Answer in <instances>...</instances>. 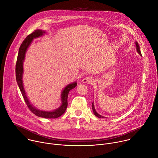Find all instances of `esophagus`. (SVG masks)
<instances>
[{
  "instance_id": "34e87169",
  "label": "esophagus",
  "mask_w": 158,
  "mask_h": 158,
  "mask_svg": "<svg viewBox=\"0 0 158 158\" xmlns=\"http://www.w3.org/2000/svg\"><path fill=\"white\" fill-rule=\"evenodd\" d=\"M93 81V79L89 77H85L82 80V82L83 83H91Z\"/></svg>"
}]
</instances>
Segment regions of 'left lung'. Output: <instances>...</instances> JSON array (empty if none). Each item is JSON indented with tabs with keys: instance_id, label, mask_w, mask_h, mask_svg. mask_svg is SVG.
<instances>
[{
	"instance_id": "left-lung-1",
	"label": "left lung",
	"mask_w": 158,
	"mask_h": 158,
	"mask_svg": "<svg viewBox=\"0 0 158 158\" xmlns=\"http://www.w3.org/2000/svg\"><path fill=\"white\" fill-rule=\"evenodd\" d=\"M135 45H136V50H137V52L139 54V55L140 56H142V55H141V51H140V48H139V44H138V43L137 42H135ZM92 110H93V113H94V114L96 116H97L98 118H105L104 116H102V115H100V114H99L97 112V111L95 110V108H94V103L93 102L92 103Z\"/></svg>"
}]
</instances>
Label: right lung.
I'll list each match as a JSON object with an SVG mask.
<instances>
[{"instance_id":"add662e5","label":"right lung","mask_w":158,"mask_h":158,"mask_svg":"<svg viewBox=\"0 0 158 158\" xmlns=\"http://www.w3.org/2000/svg\"><path fill=\"white\" fill-rule=\"evenodd\" d=\"M45 34H46V31L44 30H42L40 29L36 30L35 31H34L33 33L28 35L21 44L19 50V53H18V56H17V60L16 63V67H15L16 80H17L18 86L20 88V90L22 94V96L24 98V100L27 106L28 107V108L31 112H32L34 114H35V115H37V116L44 118H57L60 116H61L65 112L66 109L67 108V105H68L67 98H68L69 93L71 89H73L77 86V81L69 84L64 89H63L61 93V104L60 106V107H58V108L53 111L41 110L36 108L34 106H33V105H31L27 96V94L25 91L23 84V80H22L23 73V64L25 60L26 52L29 46L30 45L31 43L32 42L34 39L40 37L44 35Z\"/></svg>"}]
</instances>
